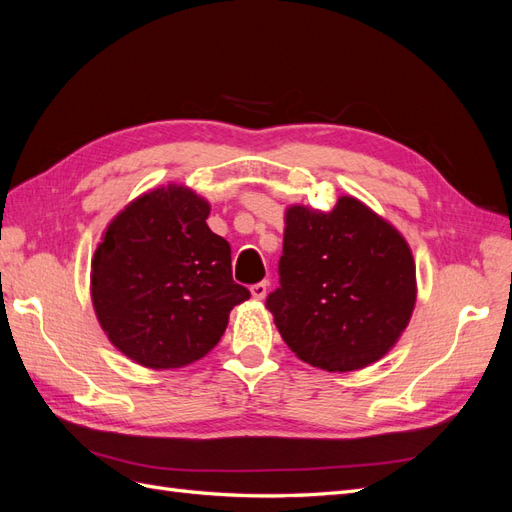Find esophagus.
I'll return each instance as SVG.
<instances>
[{
	"mask_svg": "<svg viewBox=\"0 0 512 512\" xmlns=\"http://www.w3.org/2000/svg\"><path fill=\"white\" fill-rule=\"evenodd\" d=\"M267 288H269V282H258V284H254V286L250 288V290H252V297H254V299H265Z\"/></svg>",
	"mask_w": 512,
	"mask_h": 512,
	"instance_id": "esophagus-1",
	"label": "esophagus"
}]
</instances>
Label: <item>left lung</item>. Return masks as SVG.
<instances>
[{
    "label": "left lung",
    "instance_id": "obj_1",
    "mask_svg": "<svg viewBox=\"0 0 512 512\" xmlns=\"http://www.w3.org/2000/svg\"><path fill=\"white\" fill-rule=\"evenodd\" d=\"M280 288L267 297L275 327L301 361L356 371L406 331L416 267L404 235L354 196L331 211L286 209Z\"/></svg>",
    "mask_w": 512,
    "mask_h": 512
}]
</instances>
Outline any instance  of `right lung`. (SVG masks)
Listing matches in <instances>:
<instances>
[{"instance_id": "add662e5", "label": "right lung", "mask_w": 512, "mask_h": 512, "mask_svg": "<svg viewBox=\"0 0 512 512\" xmlns=\"http://www.w3.org/2000/svg\"><path fill=\"white\" fill-rule=\"evenodd\" d=\"M211 205L170 183L134 198L106 226L91 260V303L119 352L179 369L222 339L230 309L250 299L232 282L230 245L207 226Z\"/></svg>"}]
</instances>
